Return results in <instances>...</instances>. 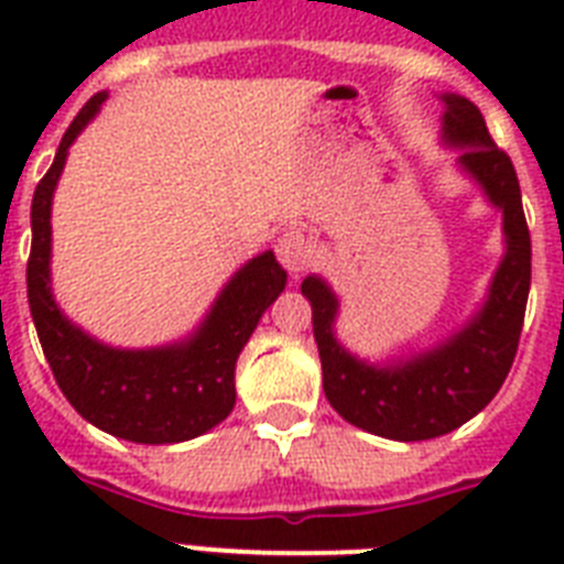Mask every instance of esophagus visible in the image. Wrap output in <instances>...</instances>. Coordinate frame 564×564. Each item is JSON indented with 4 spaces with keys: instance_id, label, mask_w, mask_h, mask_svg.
Masks as SVG:
<instances>
[{
    "instance_id": "34e87169",
    "label": "esophagus",
    "mask_w": 564,
    "mask_h": 564,
    "mask_svg": "<svg viewBox=\"0 0 564 564\" xmlns=\"http://www.w3.org/2000/svg\"><path fill=\"white\" fill-rule=\"evenodd\" d=\"M278 260H281L283 269L290 274H301L313 263V246H310V239L299 228L283 230L281 239H278Z\"/></svg>"
}]
</instances>
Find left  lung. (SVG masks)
I'll return each instance as SVG.
<instances>
[{
  "label": "left lung",
  "instance_id": "obj_1",
  "mask_svg": "<svg viewBox=\"0 0 564 564\" xmlns=\"http://www.w3.org/2000/svg\"><path fill=\"white\" fill-rule=\"evenodd\" d=\"M438 99L445 105L442 143L459 149V170L486 193L491 207L503 213L507 251L480 310L427 351L369 362L336 339L339 299L327 281L310 274L301 283L313 307V336L327 401L348 424L394 442L445 436L498 394L516 360L530 295L533 251L516 166L495 145L474 101L456 93H442Z\"/></svg>",
  "mask_w": 564,
  "mask_h": 564
}]
</instances>
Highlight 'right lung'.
<instances>
[{
  "label": "right lung",
  "instance_id": "right-lung-1",
  "mask_svg": "<svg viewBox=\"0 0 564 564\" xmlns=\"http://www.w3.org/2000/svg\"><path fill=\"white\" fill-rule=\"evenodd\" d=\"M108 93H96L66 128L55 163L31 202V257L25 269L29 307L48 369L75 412L93 427L137 445H175L225 421L237 403L234 369L257 322L286 286L272 251L239 269L210 313L187 339L161 348H113L73 325L52 299V195L75 137L99 113Z\"/></svg>",
  "mask_w": 564,
  "mask_h": 564
}]
</instances>
